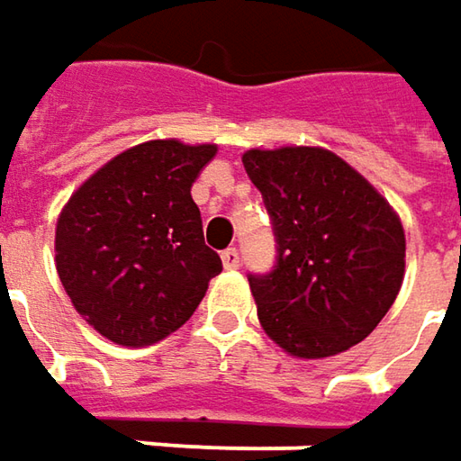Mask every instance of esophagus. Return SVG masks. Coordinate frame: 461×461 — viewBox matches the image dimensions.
I'll return each instance as SVG.
<instances>
[{
    "instance_id": "1",
    "label": "esophagus",
    "mask_w": 461,
    "mask_h": 461,
    "mask_svg": "<svg viewBox=\"0 0 461 461\" xmlns=\"http://www.w3.org/2000/svg\"><path fill=\"white\" fill-rule=\"evenodd\" d=\"M221 263H224V268L227 270L237 268V266H240V252H237V248H230V250L221 252Z\"/></svg>"
}]
</instances>
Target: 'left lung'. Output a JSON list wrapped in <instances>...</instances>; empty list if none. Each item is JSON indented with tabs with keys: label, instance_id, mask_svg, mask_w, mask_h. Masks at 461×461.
Here are the masks:
<instances>
[{
	"label": "left lung",
	"instance_id": "8db88e82",
	"mask_svg": "<svg viewBox=\"0 0 461 461\" xmlns=\"http://www.w3.org/2000/svg\"><path fill=\"white\" fill-rule=\"evenodd\" d=\"M278 242L268 276H250L260 328L294 358L361 343L405 278V230L390 201L322 147L248 149Z\"/></svg>",
	"mask_w": 461,
	"mask_h": 461
}]
</instances>
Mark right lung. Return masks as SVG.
Here are the masks:
<instances>
[{
  "mask_svg": "<svg viewBox=\"0 0 461 461\" xmlns=\"http://www.w3.org/2000/svg\"><path fill=\"white\" fill-rule=\"evenodd\" d=\"M216 144L154 139L115 154L56 221V270L74 310L115 346L144 348L183 328L221 258L206 248L191 185Z\"/></svg>",
  "mask_w": 461,
  "mask_h": 461,
  "instance_id": "add662e5",
  "label": "right lung"
}]
</instances>
